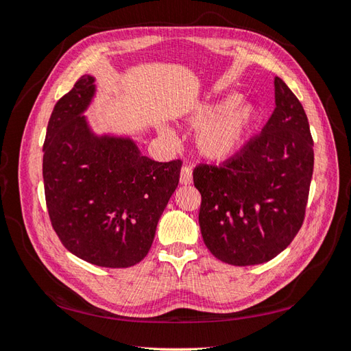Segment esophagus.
Wrapping results in <instances>:
<instances>
[{
    "label": "esophagus",
    "instance_id": "obj_1",
    "mask_svg": "<svg viewBox=\"0 0 351 351\" xmlns=\"http://www.w3.org/2000/svg\"><path fill=\"white\" fill-rule=\"evenodd\" d=\"M180 182L182 185H190L193 182V170H191L190 166H182Z\"/></svg>",
    "mask_w": 351,
    "mask_h": 351
}]
</instances>
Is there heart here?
<instances>
[{"label":"heart","mask_w":351,"mask_h":351,"mask_svg":"<svg viewBox=\"0 0 351 351\" xmlns=\"http://www.w3.org/2000/svg\"><path fill=\"white\" fill-rule=\"evenodd\" d=\"M235 102L237 96H229L221 102L208 104L191 117L193 128H200L196 136L200 156L210 161H225L240 149L253 122V108L234 106Z\"/></svg>","instance_id":"heart-1"}]
</instances>
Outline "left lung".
I'll return each instance as SVG.
<instances>
[{
  "label": "left lung",
  "instance_id": "left-lung-1",
  "mask_svg": "<svg viewBox=\"0 0 351 351\" xmlns=\"http://www.w3.org/2000/svg\"><path fill=\"white\" fill-rule=\"evenodd\" d=\"M276 107L261 131L221 166L193 171L202 196L200 232L213 255L230 265L278 256L299 232L314 171V141L306 113L274 78Z\"/></svg>",
  "mask_w": 351,
  "mask_h": 351
}]
</instances>
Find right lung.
I'll use <instances>...</instances> for the list:
<instances>
[{"mask_svg": "<svg viewBox=\"0 0 351 351\" xmlns=\"http://www.w3.org/2000/svg\"><path fill=\"white\" fill-rule=\"evenodd\" d=\"M95 92V78L83 75L52 110L43 143L45 199L66 249L95 265L125 268L151 249L182 162L147 158L130 137L96 136L83 116Z\"/></svg>", "mask_w": 351, "mask_h": 351, "instance_id": "1", "label": "right lung"}]
</instances>
